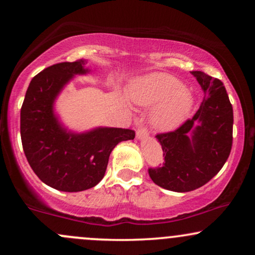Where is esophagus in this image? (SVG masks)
Here are the masks:
<instances>
[{
  "instance_id": "34e87169",
  "label": "esophagus",
  "mask_w": 255,
  "mask_h": 255,
  "mask_svg": "<svg viewBox=\"0 0 255 255\" xmlns=\"http://www.w3.org/2000/svg\"><path fill=\"white\" fill-rule=\"evenodd\" d=\"M148 137V132L145 128H139L137 131H135V138L138 140H142V139H146Z\"/></svg>"
}]
</instances>
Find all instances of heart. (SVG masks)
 Here are the masks:
<instances>
[{
	"instance_id": "obj_1",
	"label": "heart",
	"mask_w": 255,
	"mask_h": 255,
	"mask_svg": "<svg viewBox=\"0 0 255 255\" xmlns=\"http://www.w3.org/2000/svg\"><path fill=\"white\" fill-rule=\"evenodd\" d=\"M128 94L135 106L153 108L149 121L159 132L176 130L194 107V96L168 73H151L132 80Z\"/></svg>"
}]
</instances>
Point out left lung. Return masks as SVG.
Wrapping results in <instances>:
<instances>
[{"instance_id": "1", "label": "left lung", "mask_w": 255, "mask_h": 255, "mask_svg": "<svg viewBox=\"0 0 255 255\" xmlns=\"http://www.w3.org/2000/svg\"><path fill=\"white\" fill-rule=\"evenodd\" d=\"M204 93L200 109L174 132L156 135L165 163L149 168L163 189L187 193L209 182L224 166L232 147L233 110L221 80L191 72Z\"/></svg>"}]
</instances>
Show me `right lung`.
<instances>
[{"label":"right lung","mask_w":255,"mask_h":255,"mask_svg":"<svg viewBox=\"0 0 255 255\" xmlns=\"http://www.w3.org/2000/svg\"><path fill=\"white\" fill-rule=\"evenodd\" d=\"M92 72L87 59L45 68L31 80L20 110V138L31 168L45 184L66 193L95 187L116 145L134 139L128 128L97 127L80 132L61 121L55 110L59 95L76 76Z\"/></svg>","instance_id":"1"}]
</instances>
